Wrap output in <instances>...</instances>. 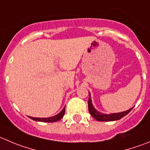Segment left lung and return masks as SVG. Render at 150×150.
Here are the masks:
<instances>
[{"instance_id":"left-lung-1","label":"left lung","mask_w":150,"mask_h":150,"mask_svg":"<svg viewBox=\"0 0 150 150\" xmlns=\"http://www.w3.org/2000/svg\"><path fill=\"white\" fill-rule=\"evenodd\" d=\"M88 110H89L90 114L93 117L94 119H96L99 122H112V121H116L119 120L122 118H123L124 116L127 115V114L129 113L131 111V110L133 108L132 107V108L129 109L128 110L124 111L122 112H118V113H112L110 114V115H107V114H103L101 113V112H98L95 108H93L92 105V102H91V97H90V93H89V99H88Z\"/></svg>"}]
</instances>
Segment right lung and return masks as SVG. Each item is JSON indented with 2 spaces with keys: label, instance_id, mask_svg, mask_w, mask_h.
<instances>
[{
  "label": "right lung",
  "instance_id": "obj_1",
  "mask_svg": "<svg viewBox=\"0 0 150 150\" xmlns=\"http://www.w3.org/2000/svg\"><path fill=\"white\" fill-rule=\"evenodd\" d=\"M65 107L62 109V110L59 112L57 115H54V116L49 117V118H33V117L29 116V118L32 120L37 121V122H57V121L60 120L63 117L64 114H65Z\"/></svg>",
  "mask_w": 150,
  "mask_h": 150
}]
</instances>
